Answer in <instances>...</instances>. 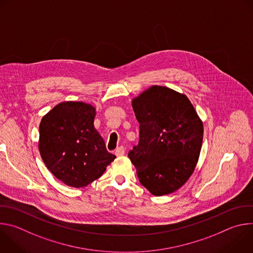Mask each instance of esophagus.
<instances>
[{"label": "esophagus", "mask_w": 253, "mask_h": 253, "mask_svg": "<svg viewBox=\"0 0 253 253\" xmlns=\"http://www.w3.org/2000/svg\"><path fill=\"white\" fill-rule=\"evenodd\" d=\"M124 154H125V149H124L123 146L118 147V148L116 149V151H115V155H116L117 157H121V156H123Z\"/></svg>", "instance_id": "obj_1"}]
</instances>
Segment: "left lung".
<instances>
[{
	"label": "left lung",
	"instance_id": "obj_1",
	"mask_svg": "<svg viewBox=\"0 0 253 253\" xmlns=\"http://www.w3.org/2000/svg\"><path fill=\"white\" fill-rule=\"evenodd\" d=\"M138 145L128 153L140 183L153 195L170 194L192 175L201 150L203 123L186 95L151 86L132 100Z\"/></svg>",
	"mask_w": 253,
	"mask_h": 253
}]
</instances>
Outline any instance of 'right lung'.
Masks as SVG:
<instances>
[{
  "mask_svg": "<svg viewBox=\"0 0 253 253\" xmlns=\"http://www.w3.org/2000/svg\"><path fill=\"white\" fill-rule=\"evenodd\" d=\"M95 116L92 105L67 101L56 105L41 120V157L51 173L68 186H87L116 158L107 151L95 129Z\"/></svg>",
  "mask_w": 253,
  "mask_h": 253,
  "instance_id": "1",
  "label": "right lung"
}]
</instances>
